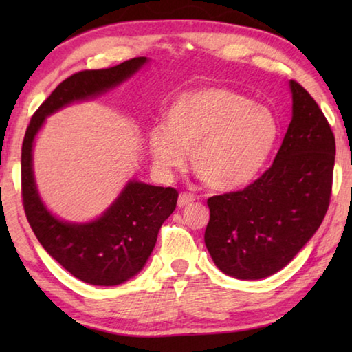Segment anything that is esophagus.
Segmentation results:
<instances>
[{
  "instance_id": "34e87169",
  "label": "esophagus",
  "mask_w": 352,
  "mask_h": 352,
  "mask_svg": "<svg viewBox=\"0 0 352 352\" xmlns=\"http://www.w3.org/2000/svg\"><path fill=\"white\" fill-rule=\"evenodd\" d=\"M194 201V197L190 194H180L178 195V208H184V206H188V205H190Z\"/></svg>"
}]
</instances>
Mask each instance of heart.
<instances>
[{
  "label": "heart",
  "instance_id": "obj_1",
  "mask_svg": "<svg viewBox=\"0 0 352 352\" xmlns=\"http://www.w3.org/2000/svg\"><path fill=\"white\" fill-rule=\"evenodd\" d=\"M279 138L275 113L230 88L184 91L166 111V127L148 132V151L158 169L182 168L184 152L208 188L231 192L264 170Z\"/></svg>",
  "mask_w": 352,
  "mask_h": 352
}]
</instances>
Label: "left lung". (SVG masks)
Wrapping results in <instances>:
<instances>
[{"instance_id":"1","label":"left lung","mask_w":352,"mask_h":352,"mask_svg":"<svg viewBox=\"0 0 352 352\" xmlns=\"http://www.w3.org/2000/svg\"><path fill=\"white\" fill-rule=\"evenodd\" d=\"M289 88L292 121L272 168L243 190L208 200L205 245L217 269L237 279L284 269L329 206L336 138L311 94L295 80Z\"/></svg>"}]
</instances>
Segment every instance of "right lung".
<instances>
[{
  "instance_id": "right-lung-1",
  "label": "right lung",
  "mask_w": 352,
  "mask_h": 352,
  "mask_svg": "<svg viewBox=\"0 0 352 352\" xmlns=\"http://www.w3.org/2000/svg\"><path fill=\"white\" fill-rule=\"evenodd\" d=\"M148 63L136 57L107 69H87L63 80L35 111L21 147V190L28 222L47 254L80 281L119 285L144 269L158 231L174 212L178 192L130 178L96 219L71 222L57 217L41 199L34 175V146L46 118L71 104L104 96Z\"/></svg>"
}]
</instances>
